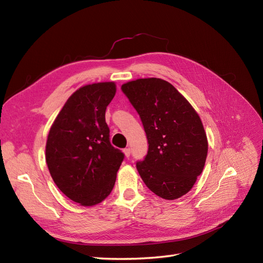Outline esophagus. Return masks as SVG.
Wrapping results in <instances>:
<instances>
[{"mask_svg":"<svg viewBox=\"0 0 263 263\" xmlns=\"http://www.w3.org/2000/svg\"><path fill=\"white\" fill-rule=\"evenodd\" d=\"M130 153H132V150H130V148H129V147L124 149V154H125V156H126L127 158H128V157L130 156Z\"/></svg>","mask_w":263,"mask_h":263,"instance_id":"1","label":"esophagus"}]
</instances>
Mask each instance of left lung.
Here are the masks:
<instances>
[{
	"mask_svg": "<svg viewBox=\"0 0 263 263\" xmlns=\"http://www.w3.org/2000/svg\"><path fill=\"white\" fill-rule=\"evenodd\" d=\"M138 113L148 140L136 166L145 184L164 200L186 194L203 171L208 138L200 116L171 83L138 79L122 85Z\"/></svg>",
	"mask_w": 263,
	"mask_h": 263,
	"instance_id": "left-lung-1",
	"label": "left lung"
}]
</instances>
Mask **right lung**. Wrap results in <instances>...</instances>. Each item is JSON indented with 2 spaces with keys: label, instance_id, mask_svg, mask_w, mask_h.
<instances>
[{
  "label": "right lung",
  "instance_id": "right-lung-1",
  "mask_svg": "<svg viewBox=\"0 0 263 263\" xmlns=\"http://www.w3.org/2000/svg\"><path fill=\"white\" fill-rule=\"evenodd\" d=\"M114 82L80 87L66 102L49 130L46 162L61 192L92 206L109 195L125 155L109 141L105 110Z\"/></svg>",
  "mask_w": 263,
  "mask_h": 263
}]
</instances>
